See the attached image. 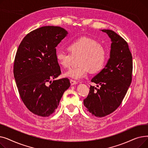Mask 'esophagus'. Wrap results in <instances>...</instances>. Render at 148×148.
Returning <instances> with one entry per match:
<instances>
[{
	"instance_id": "34e87169",
	"label": "esophagus",
	"mask_w": 148,
	"mask_h": 148,
	"mask_svg": "<svg viewBox=\"0 0 148 148\" xmlns=\"http://www.w3.org/2000/svg\"><path fill=\"white\" fill-rule=\"evenodd\" d=\"M70 83H71V86H73V85H75V84H77V82H76L75 81H74V80H70Z\"/></svg>"
}]
</instances>
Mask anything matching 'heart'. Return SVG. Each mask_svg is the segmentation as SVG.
Segmentation results:
<instances>
[{
  "mask_svg": "<svg viewBox=\"0 0 148 148\" xmlns=\"http://www.w3.org/2000/svg\"><path fill=\"white\" fill-rule=\"evenodd\" d=\"M68 49L71 54L63 50H58L56 58L59 65L68 68L73 64V57L80 56L78 60L79 66L72 68L65 73V76L68 78L81 80L89 71L95 73L103 68L106 60L105 50L93 39L81 37L69 43Z\"/></svg>",
  "mask_w": 148,
  "mask_h": 148,
  "instance_id": "obj_1",
  "label": "heart"
}]
</instances>
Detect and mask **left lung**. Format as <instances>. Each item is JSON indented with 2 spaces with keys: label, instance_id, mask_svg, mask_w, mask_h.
I'll return each instance as SVG.
<instances>
[{
  "label": "left lung",
  "instance_id": "left-lung-1",
  "mask_svg": "<svg viewBox=\"0 0 148 148\" xmlns=\"http://www.w3.org/2000/svg\"><path fill=\"white\" fill-rule=\"evenodd\" d=\"M101 30L111 40L110 58L91 80L100 88L90 86L89 95L83 101L88 111L98 118L112 113L121 105L131 84L133 72V58L127 42L112 30Z\"/></svg>",
  "mask_w": 148,
  "mask_h": 148
}]
</instances>
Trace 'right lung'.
<instances>
[{
	"mask_svg": "<svg viewBox=\"0 0 148 148\" xmlns=\"http://www.w3.org/2000/svg\"><path fill=\"white\" fill-rule=\"evenodd\" d=\"M68 34L59 26H43L28 34L19 45L14 60L15 80L23 103L38 116L47 117L55 112L71 85L68 78L54 80L61 73L56 47Z\"/></svg>",
	"mask_w": 148,
	"mask_h": 148,
	"instance_id": "obj_1",
	"label": "right lung"
}]
</instances>
